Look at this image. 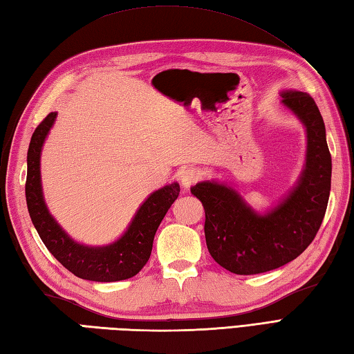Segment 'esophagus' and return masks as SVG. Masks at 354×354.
<instances>
[{
  "mask_svg": "<svg viewBox=\"0 0 354 354\" xmlns=\"http://www.w3.org/2000/svg\"><path fill=\"white\" fill-rule=\"evenodd\" d=\"M179 178H181V184L184 189H189V187H192L193 184H196L199 181L201 171L194 167H185L181 171V176Z\"/></svg>",
  "mask_w": 354,
  "mask_h": 354,
  "instance_id": "obj_1",
  "label": "esophagus"
}]
</instances>
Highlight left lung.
Returning <instances> with one entry per match:
<instances>
[{
  "mask_svg": "<svg viewBox=\"0 0 354 354\" xmlns=\"http://www.w3.org/2000/svg\"><path fill=\"white\" fill-rule=\"evenodd\" d=\"M281 103L306 126V165L289 196L266 214L245 204L231 187L196 184L192 193L205 209V240L212 257L237 275L268 272L295 260L317 236L332 183V156L324 120L307 93L283 91Z\"/></svg>",
  "mask_w": 354,
  "mask_h": 354,
  "instance_id": "8db88e82",
  "label": "left lung"
}]
</instances>
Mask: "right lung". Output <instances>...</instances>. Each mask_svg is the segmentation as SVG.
Masks as SVG:
<instances>
[{
  "label": "right lung",
  "instance_id": "right-lung-1",
  "mask_svg": "<svg viewBox=\"0 0 354 354\" xmlns=\"http://www.w3.org/2000/svg\"><path fill=\"white\" fill-rule=\"evenodd\" d=\"M56 112H50L36 127L27 152L26 199L30 217L47 250L62 266L89 281H120L137 275L152 252L155 232L179 196V184L173 183L153 192L142 202L124 234L106 246H85L59 227L45 205L41 184V150L55 124Z\"/></svg>",
  "mask_w": 354,
  "mask_h": 354
}]
</instances>
